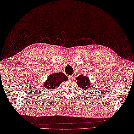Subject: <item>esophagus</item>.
Returning a JSON list of instances; mask_svg holds the SVG:
<instances>
[{"label":"esophagus","instance_id":"1","mask_svg":"<svg viewBox=\"0 0 134 134\" xmlns=\"http://www.w3.org/2000/svg\"><path fill=\"white\" fill-rule=\"evenodd\" d=\"M73 79V75H71V76H69V80H71Z\"/></svg>","mask_w":134,"mask_h":134}]
</instances>
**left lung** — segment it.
I'll list each match as a JSON object with an SVG mask.
<instances>
[{
	"label": "left lung",
	"instance_id": "1",
	"mask_svg": "<svg viewBox=\"0 0 134 134\" xmlns=\"http://www.w3.org/2000/svg\"><path fill=\"white\" fill-rule=\"evenodd\" d=\"M76 83L79 87L82 90H86L88 88H91V84L90 81V79L86 76L80 75L76 78Z\"/></svg>",
	"mask_w": 134,
	"mask_h": 134
}]
</instances>
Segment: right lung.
I'll return each mask as SVG.
<instances>
[{"label":"right lung","mask_w":134,"mask_h":134,"mask_svg":"<svg viewBox=\"0 0 134 134\" xmlns=\"http://www.w3.org/2000/svg\"><path fill=\"white\" fill-rule=\"evenodd\" d=\"M68 77L64 73H52L48 76L47 80L43 83L44 90L48 91H52L56 87L60 85V84L64 81H67Z\"/></svg>","instance_id":"obj_1"}]
</instances>
